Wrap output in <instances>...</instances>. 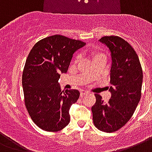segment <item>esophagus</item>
<instances>
[{
	"instance_id": "esophagus-1",
	"label": "esophagus",
	"mask_w": 152,
	"mask_h": 152,
	"mask_svg": "<svg viewBox=\"0 0 152 152\" xmlns=\"http://www.w3.org/2000/svg\"><path fill=\"white\" fill-rule=\"evenodd\" d=\"M87 91H86V90H82V91H81V94H80V95H81V97H83V96H84L85 94H87Z\"/></svg>"
}]
</instances>
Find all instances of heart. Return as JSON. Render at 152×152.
Wrapping results in <instances>:
<instances>
[{
  "label": "heart",
  "instance_id": "1",
  "mask_svg": "<svg viewBox=\"0 0 152 152\" xmlns=\"http://www.w3.org/2000/svg\"><path fill=\"white\" fill-rule=\"evenodd\" d=\"M92 56H93V58L95 59V58H99V57H102V56H104V55L103 53L102 52H99V51H94L92 54ZM80 58V55H76L75 56V61H77V60Z\"/></svg>",
  "mask_w": 152,
  "mask_h": 152
}]
</instances>
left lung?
Masks as SVG:
<instances>
[{
    "instance_id": "8db88e82",
    "label": "left lung",
    "mask_w": 152,
    "mask_h": 152,
    "mask_svg": "<svg viewBox=\"0 0 152 152\" xmlns=\"http://www.w3.org/2000/svg\"><path fill=\"white\" fill-rule=\"evenodd\" d=\"M99 41L111 55V98L104 102L96 94L92 106L95 127L102 132H113L127 124L141 97L143 71L138 55L127 41L119 36H104Z\"/></svg>"
}]
</instances>
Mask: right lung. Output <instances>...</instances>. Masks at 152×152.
Instances as JSON below:
<instances>
[{"label":"right lung","instance_id":"obj_1","mask_svg":"<svg viewBox=\"0 0 152 152\" xmlns=\"http://www.w3.org/2000/svg\"><path fill=\"white\" fill-rule=\"evenodd\" d=\"M85 45L55 35L37 42L26 59L22 75L25 106L34 123L44 131H60L70 122L69 110L80 93L61 91L58 79L67 72L75 52Z\"/></svg>","mask_w":152,"mask_h":152}]
</instances>
